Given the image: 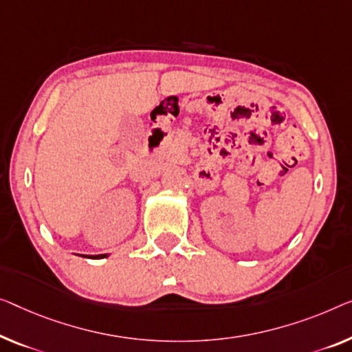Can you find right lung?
<instances>
[{"instance_id": "right-lung-1", "label": "right lung", "mask_w": 352, "mask_h": 352, "mask_svg": "<svg viewBox=\"0 0 352 352\" xmlns=\"http://www.w3.org/2000/svg\"><path fill=\"white\" fill-rule=\"evenodd\" d=\"M107 254H98V256H93V259H101V258H106Z\"/></svg>"}]
</instances>
